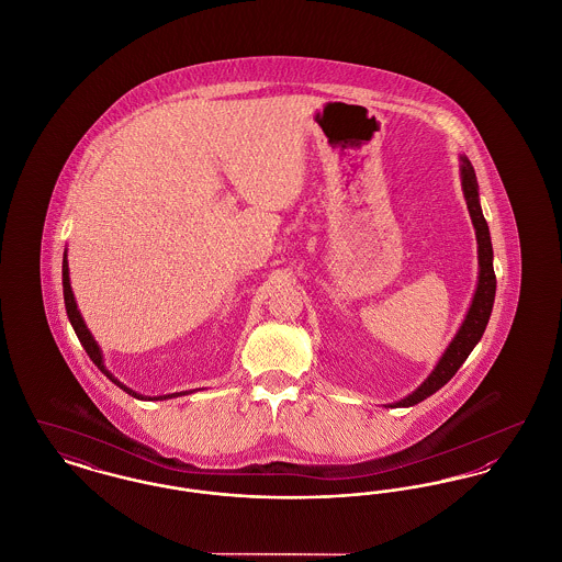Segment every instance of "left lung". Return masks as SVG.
<instances>
[{"mask_svg": "<svg viewBox=\"0 0 562 562\" xmlns=\"http://www.w3.org/2000/svg\"><path fill=\"white\" fill-rule=\"evenodd\" d=\"M459 179H461L463 198H465L468 213L472 218V225H474V232H476V244H479V282H476V291H474L472 303L465 312V318L461 322V326L457 328L451 344L438 358L431 373L408 396H404L401 401L383 404L385 408L415 406V404L429 398L431 394H436L445 383H449L453 379V374L459 371V367L465 362V358L472 353V349L479 346V341L484 335V328H486L488 318H491V312H493L495 289H497V280H495V271H493V244H491L488 225H486L484 214H482L476 172H474L472 161L468 160L465 156H459Z\"/></svg>", "mask_w": 562, "mask_h": 562, "instance_id": "obj_1", "label": "left lung"}]
</instances>
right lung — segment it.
Here are the masks:
<instances>
[{"label":"right lung","instance_id":"1","mask_svg":"<svg viewBox=\"0 0 562 562\" xmlns=\"http://www.w3.org/2000/svg\"><path fill=\"white\" fill-rule=\"evenodd\" d=\"M63 296H65V310H67V318L71 322V326H74V330H76V335H78V339H80L81 346L86 349V353L90 356V360L97 364V369L101 371V373L108 376L109 381H113L120 390H124L126 394H131L134 396L136 401H168V398H179V396H188V394H193L195 390H189V392H175V394H164V396H145V394H138V392H134L131 390L128 385H124L115 374L109 371L108 367H105V358H103V349L101 346L97 344V339L92 337V333H90V328L86 326V322L81 318L80 307H78V301H76V296H74V289H71V280H69V261H67V248H65V252H63Z\"/></svg>","mask_w":562,"mask_h":562}]
</instances>
